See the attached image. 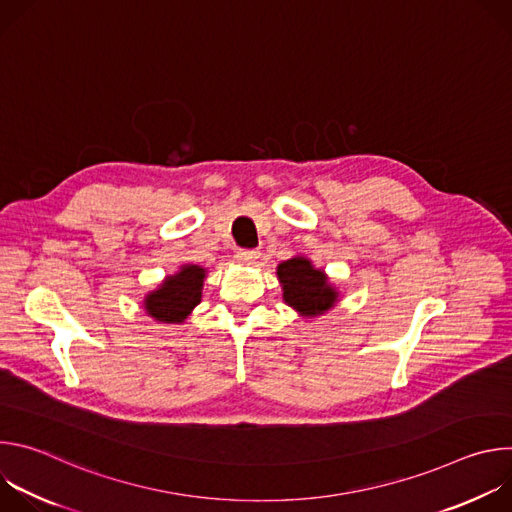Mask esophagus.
Returning a JSON list of instances; mask_svg holds the SVG:
<instances>
[{
  "label": "esophagus",
  "instance_id": "esophagus-1",
  "mask_svg": "<svg viewBox=\"0 0 512 512\" xmlns=\"http://www.w3.org/2000/svg\"><path fill=\"white\" fill-rule=\"evenodd\" d=\"M259 251H255V249H239V253H237V259L241 261V263H245V265H251V263H255L257 259H259Z\"/></svg>",
  "mask_w": 512,
  "mask_h": 512
}]
</instances>
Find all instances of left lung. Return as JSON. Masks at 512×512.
I'll use <instances>...</instances> for the list:
<instances>
[{
	"instance_id": "obj_1",
	"label": "left lung",
	"mask_w": 512,
	"mask_h": 512,
	"mask_svg": "<svg viewBox=\"0 0 512 512\" xmlns=\"http://www.w3.org/2000/svg\"><path fill=\"white\" fill-rule=\"evenodd\" d=\"M277 277L285 304L300 316H322L338 302V291L328 283L326 273L316 269L306 257L279 263Z\"/></svg>"
}]
</instances>
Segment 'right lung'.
Segmentation results:
<instances>
[{"mask_svg":"<svg viewBox=\"0 0 512 512\" xmlns=\"http://www.w3.org/2000/svg\"><path fill=\"white\" fill-rule=\"evenodd\" d=\"M204 277L206 271L200 265H182L178 273L168 275L158 289L145 296V312L164 324H182L200 304Z\"/></svg>","mask_w":512,"mask_h":512,"instance_id":"add662e5","label":"right lung"}]
</instances>
